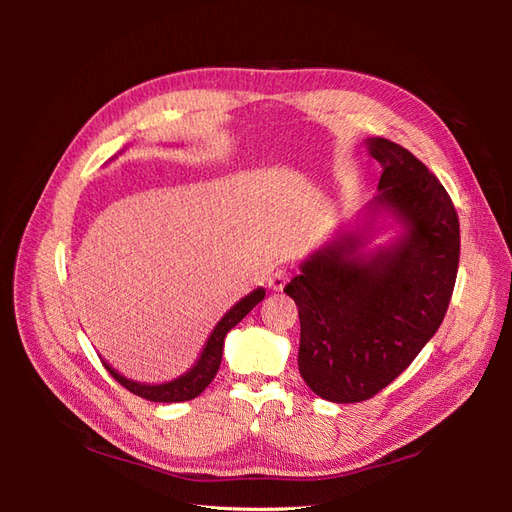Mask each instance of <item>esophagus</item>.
<instances>
[{
    "label": "esophagus",
    "mask_w": 512,
    "mask_h": 512,
    "mask_svg": "<svg viewBox=\"0 0 512 512\" xmlns=\"http://www.w3.org/2000/svg\"><path fill=\"white\" fill-rule=\"evenodd\" d=\"M267 284H269V288H271L273 292L284 290V286L288 284V273H286L284 269L273 271V273L267 277Z\"/></svg>",
    "instance_id": "obj_1"
}]
</instances>
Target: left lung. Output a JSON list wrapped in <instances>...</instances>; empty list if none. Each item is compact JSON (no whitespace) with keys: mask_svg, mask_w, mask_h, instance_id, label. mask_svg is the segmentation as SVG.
<instances>
[{"mask_svg":"<svg viewBox=\"0 0 512 512\" xmlns=\"http://www.w3.org/2000/svg\"><path fill=\"white\" fill-rule=\"evenodd\" d=\"M382 164L354 226L307 254L284 292L299 307V371L318 397H374L436 335L455 288L459 220L438 177L408 149L365 138ZM389 234L384 244L376 236Z\"/></svg>","mask_w":512,"mask_h":512,"instance_id":"8db88e82","label":"left lung"}]
</instances>
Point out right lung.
Segmentation results:
<instances>
[{
    "mask_svg": "<svg viewBox=\"0 0 512 512\" xmlns=\"http://www.w3.org/2000/svg\"><path fill=\"white\" fill-rule=\"evenodd\" d=\"M265 294H267L265 288L258 286L252 292H247L245 297L239 299L235 305H232L228 312L220 318V322L213 327V331L207 337V342H205L203 350H200L194 365L173 380L158 382V384L136 382L132 378H126L123 374H119V371L113 365H108L104 359H102V363L108 369V374H111L121 386H126L130 393L143 397L147 401H158V404H179V401H190L203 393L211 384V380L215 378V374H218L220 363H222V352H224V339L230 333V329H235L237 324L247 314H250L262 299H265Z\"/></svg>",
    "mask_w": 512,
    "mask_h": 512,
    "instance_id": "1",
    "label": "right lung"
}]
</instances>
